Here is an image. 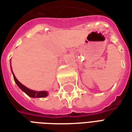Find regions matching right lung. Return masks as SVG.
<instances>
[{
    "label": "right lung",
    "mask_w": 132,
    "mask_h": 132,
    "mask_svg": "<svg viewBox=\"0 0 132 132\" xmlns=\"http://www.w3.org/2000/svg\"><path fill=\"white\" fill-rule=\"evenodd\" d=\"M11 70H12V67H11ZM13 78H14V80H15V82L16 83V84H17V85L18 86L19 88L21 89L22 91L24 92L28 96H30V97H46V96L48 95V93L46 91H35V90H30V89L27 88V87H25V86H23L21 83L19 82L18 80V79L16 78L13 72Z\"/></svg>",
    "instance_id": "obj_1"
}]
</instances>
